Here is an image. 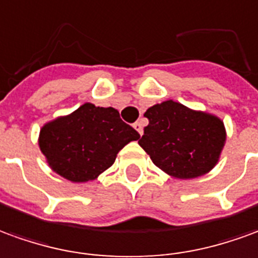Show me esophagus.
<instances>
[{"label": "esophagus", "mask_w": 258, "mask_h": 258, "mask_svg": "<svg viewBox=\"0 0 258 258\" xmlns=\"http://www.w3.org/2000/svg\"><path fill=\"white\" fill-rule=\"evenodd\" d=\"M133 126H135V129H136V131L139 132V135H143V123H142L140 120H139V122H136V123H135Z\"/></svg>", "instance_id": "1"}]
</instances>
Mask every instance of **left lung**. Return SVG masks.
Returning <instances> with one entry per match:
<instances>
[{
	"label": "left lung",
	"mask_w": 258,
	"mask_h": 258,
	"mask_svg": "<svg viewBox=\"0 0 258 258\" xmlns=\"http://www.w3.org/2000/svg\"><path fill=\"white\" fill-rule=\"evenodd\" d=\"M149 125L139 144L164 172L197 178L218 161L225 143V127L217 116L191 111L172 100L150 107Z\"/></svg>",
	"instance_id": "8db88e82"
}]
</instances>
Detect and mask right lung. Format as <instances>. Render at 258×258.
<instances>
[{
    "instance_id": "obj_1",
    "label": "right lung",
    "mask_w": 258,
    "mask_h": 258,
    "mask_svg": "<svg viewBox=\"0 0 258 258\" xmlns=\"http://www.w3.org/2000/svg\"><path fill=\"white\" fill-rule=\"evenodd\" d=\"M139 138L116 109L87 103L47 123L38 144L56 173L71 182H87L111 167L118 151Z\"/></svg>"
}]
</instances>
